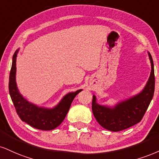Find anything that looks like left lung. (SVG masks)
Returning <instances> with one entry per match:
<instances>
[{
  "mask_svg": "<svg viewBox=\"0 0 159 159\" xmlns=\"http://www.w3.org/2000/svg\"><path fill=\"white\" fill-rule=\"evenodd\" d=\"M148 54L152 70L148 81L140 93L118 103L112 108L97 104L96 97L93 95L92 110L101 127L110 131L118 132L135 125L142 119L153 97L155 90L153 61L151 55Z\"/></svg>",
  "mask_w": 159,
  "mask_h": 159,
  "instance_id": "obj_1",
  "label": "left lung"
}]
</instances>
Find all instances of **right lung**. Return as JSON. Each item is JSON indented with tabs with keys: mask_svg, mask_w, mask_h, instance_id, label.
<instances>
[{
	"mask_svg": "<svg viewBox=\"0 0 159 159\" xmlns=\"http://www.w3.org/2000/svg\"><path fill=\"white\" fill-rule=\"evenodd\" d=\"M18 50L12 57V68L9 74V91L17 114L23 121L31 127L41 130H52L58 127L66 117L75 97L82 89L75 93H70L61 99L59 104L52 109L39 107L29 102L19 93L15 81L16 74V58Z\"/></svg>",
	"mask_w": 159,
	"mask_h": 159,
	"instance_id": "right-lung-1",
	"label": "right lung"
}]
</instances>
